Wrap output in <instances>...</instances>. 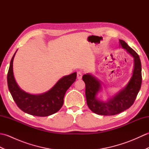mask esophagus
Segmentation results:
<instances>
[{
  "mask_svg": "<svg viewBox=\"0 0 149 149\" xmlns=\"http://www.w3.org/2000/svg\"><path fill=\"white\" fill-rule=\"evenodd\" d=\"M82 77H83V73L81 72H77V79H81Z\"/></svg>",
  "mask_w": 149,
  "mask_h": 149,
  "instance_id": "1",
  "label": "esophagus"
}]
</instances>
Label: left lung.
<instances>
[{"label": "left lung", "mask_w": 149, "mask_h": 149, "mask_svg": "<svg viewBox=\"0 0 149 149\" xmlns=\"http://www.w3.org/2000/svg\"><path fill=\"white\" fill-rule=\"evenodd\" d=\"M119 45L134 58V66L131 77L125 86L109 98L106 101L100 100L98 95L103 90L102 82L90 73L83 75L85 83L86 102L91 111L100 115H115L129 109L133 104L140 90L141 64L140 57L124 41L119 40Z\"/></svg>", "instance_id": "1"}]
</instances>
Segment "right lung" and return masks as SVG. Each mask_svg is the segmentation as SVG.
<instances>
[{"label":"right lung","instance_id":"add662e5","mask_svg":"<svg viewBox=\"0 0 149 149\" xmlns=\"http://www.w3.org/2000/svg\"><path fill=\"white\" fill-rule=\"evenodd\" d=\"M17 51L11 60L7 77L9 90L15 103L24 112L34 116H47L58 112L63 105L66 91L76 79L77 73L59 79L45 93H29L21 89L14 76L13 60Z\"/></svg>","mask_w":149,"mask_h":149}]
</instances>
